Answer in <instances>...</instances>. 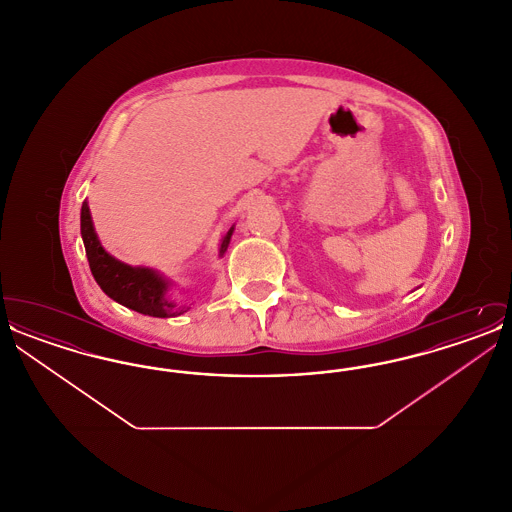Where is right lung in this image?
<instances>
[{"label": "right lung", "instance_id": "obj_1", "mask_svg": "<svg viewBox=\"0 0 512 512\" xmlns=\"http://www.w3.org/2000/svg\"><path fill=\"white\" fill-rule=\"evenodd\" d=\"M234 226L236 224H232L220 240L219 257L226 253V249L230 245ZM80 234H82V242L86 247L90 270H92L99 288L113 301L121 303L136 313L147 315V317H180L182 313H186L190 309L186 305H178L176 301H172L169 297L172 282L169 278H165L159 270L126 265L105 251V247L101 245L98 234H96L88 201H84L82 209H80Z\"/></svg>", "mask_w": 512, "mask_h": 512}]
</instances>
